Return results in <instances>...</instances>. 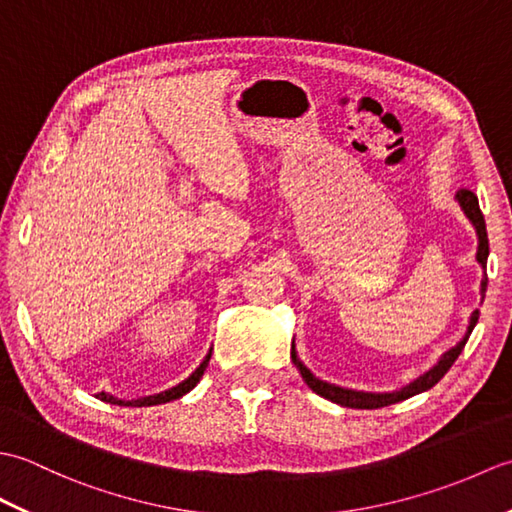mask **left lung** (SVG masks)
<instances>
[{"instance_id":"obj_1","label":"left lung","mask_w":512,"mask_h":512,"mask_svg":"<svg viewBox=\"0 0 512 512\" xmlns=\"http://www.w3.org/2000/svg\"><path fill=\"white\" fill-rule=\"evenodd\" d=\"M455 200H458L460 209L464 211V215L469 217V222L473 224L475 233H477V264L482 266V270H486V259H488V235H486V222H484V215L480 211V202H477V195L469 189H460L458 193H455ZM486 284H488V277L484 273L482 277V286H480V292H482V301H484V292H486ZM477 319H480V310H475L471 314V321H469V328H466V334L464 339L451 347L449 352H444L440 356V361L433 365L429 372H424L422 376H418L416 380H411L409 385L400 387L396 391H383V394H376V391H356V389H345V387H339V385H332V383H325V380L314 376L310 369L303 365L299 361L297 356V350H295V341H292V350H290V356H292V363L297 365L301 378L306 380V385L314 391V394H319L323 398H328L332 402H336V405L341 407H350V409H378V407H387V405H394V402H400V400H407L411 396L416 394H422V391L431 389L433 385L438 383V380L449 372L451 365L455 363V358H458L464 350L466 341H469V336L475 328Z\"/></svg>"}]
</instances>
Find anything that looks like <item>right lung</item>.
<instances>
[{
	"label": "right lung",
	"mask_w": 512,
	"mask_h": 512,
	"mask_svg": "<svg viewBox=\"0 0 512 512\" xmlns=\"http://www.w3.org/2000/svg\"><path fill=\"white\" fill-rule=\"evenodd\" d=\"M209 361H211V350H209V354L204 356V361L200 363V367L195 369V372H193L189 378H184L182 383H178L176 387H171V389H167V391H160V394L145 396V398H138V400H118V398H114V396H110V394H105V391H101L99 398H101L103 402H110V405H125V407H151V405H162V402H169V400H178V398H182L184 394H189V391L200 383V378H202V374H204L206 365H209Z\"/></svg>",
	"instance_id": "add662e5"
}]
</instances>
